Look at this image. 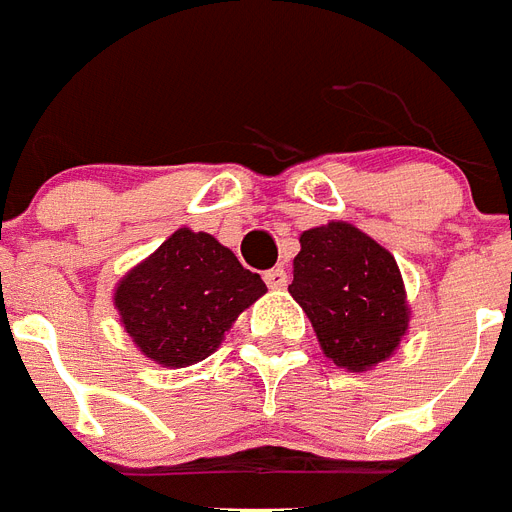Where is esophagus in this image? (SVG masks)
Here are the masks:
<instances>
[{"instance_id": "34e87169", "label": "esophagus", "mask_w": 512, "mask_h": 512, "mask_svg": "<svg viewBox=\"0 0 512 512\" xmlns=\"http://www.w3.org/2000/svg\"><path fill=\"white\" fill-rule=\"evenodd\" d=\"M264 282H267L272 290H282L285 285H288V272H285L282 267L269 269V272H264Z\"/></svg>"}]
</instances>
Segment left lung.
<instances>
[{
  "label": "left lung",
  "instance_id": "8db88e82",
  "mask_svg": "<svg viewBox=\"0 0 512 512\" xmlns=\"http://www.w3.org/2000/svg\"><path fill=\"white\" fill-rule=\"evenodd\" d=\"M290 296L312 322L327 359L349 372L386 362L410 327L396 259L349 222L301 232Z\"/></svg>",
  "mask_w": 512,
  "mask_h": 512
}]
</instances>
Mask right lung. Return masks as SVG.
<instances>
[{"label": "right lung", "instance_id": "obj_1", "mask_svg": "<svg viewBox=\"0 0 512 512\" xmlns=\"http://www.w3.org/2000/svg\"><path fill=\"white\" fill-rule=\"evenodd\" d=\"M267 285L208 232L179 227L113 290L118 320L134 346L161 367H190L211 357L237 314Z\"/></svg>", "mask_w": 512, "mask_h": 512}]
</instances>
